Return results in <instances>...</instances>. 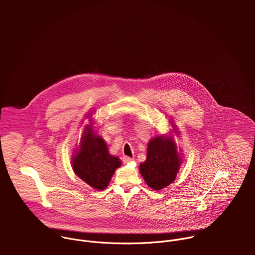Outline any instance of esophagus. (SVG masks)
I'll return each mask as SVG.
<instances>
[{
	"instance_id": "1",
	"label": "esophagus",
	"mask_w": 255,
	"mask_h": 255,
	"mask_svg": "<svg viewBox=\"0 0 255 255\" xmlns=\"http://www.w3.org/2000/svg\"><path fill=\"white\" fill-rule=\"evenodd\" d=\"M131 161H133V158L128 157V156H124V157H123V162H125V163H129V162H131Z\"/></svg>"
}]
</instances>
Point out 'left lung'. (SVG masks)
Here are the masks:
<instances>
[{
	"label": "left lung",
	"mask_w": 255,
	"mask_h": 255,
	"mask_svg": "<svg viewBox=\"0 0 255 255\" xmlns=\"http://www.w3.org/2000/svg\"><path fill=\"white\" fill-rule=\"evenodd\" d=\"M170 125L172 133L178 134L173 121ZM181 162V153L178 152L174 138L169 132L149 140L146 160L140 163L139 171L149 188L159 191L173 183Z\"/></svg>",
	"instance_id": "1"
}]
</instances>
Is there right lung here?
<instances>
[{
  "instance_id": "right-lung-1",
  "label": "right lung",
  "mask_w": 255,
  "mask_h": 255,
  "mask_svg": "<svg viewBox=\"0 0 255 255\" xmlns=\"http://www.w3.org/2000/svg\"><path fill=\"white\" fill-rule=\"evenodd\" d=\"M87 117H91L88 113ZM93 120L86 125L80 145L71 156V167L75 173L97 191L105 190L121 166L119 157L109 153L104 138L95 131Z\"/></svg>"
}]
</instances>
